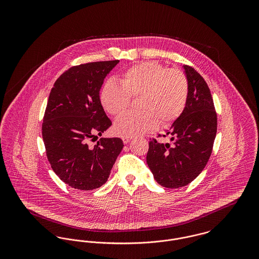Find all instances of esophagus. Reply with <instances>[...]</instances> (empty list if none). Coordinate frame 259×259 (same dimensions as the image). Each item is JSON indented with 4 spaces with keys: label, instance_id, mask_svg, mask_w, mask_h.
Listing matches in <instances>:
<instances>
[{
    "label": "esophagus",
    "instance_id": "34e87169",
    "mask_svg": "<svg viewBox=\"0 0 259 259\" xmlns=\"http://www.w3.org/2000/svg\"><path fill=\"white\" fill-rule=\"evenodd\" d=\"M122 141H123L124 144H128L130 141H131V138H122Z\"/></svg>",
    "mask_w": 259,
    "mask_h": 259
}]
</instances>
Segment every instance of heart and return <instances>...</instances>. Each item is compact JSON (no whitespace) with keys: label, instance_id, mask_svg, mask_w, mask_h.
<instances>
[{"label":"heart","instance_id":"obj_1","mask_svg":"<svg viewBox=\"0 0 259 259\" xmlns=\"http://www.w3.org/2000/svg\"><path fill=\"white\" fill-rule=\"evenodd\" d=\"M120 84L108 80L102 88L100 100L105 111L117 116L129 107L130 98H138L141 112L118 117L115 135L132 138L154 130L158 120L162 125L175 122L185 111L188 97V81L184 72L168 70L155 61L140 63L128 69Z\"/></svg>","mask_w":259,"mask_h":259}]
</instances>
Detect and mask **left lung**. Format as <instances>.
<instances>
[{"mask_svg": "<svg viewBox=\"0 0 259 259\" xmlns=\"http://www.w3.org/2000/svg\"><path fill=\"white\" fill-rule=\"evenodd\" d=\"M183 68L188 81L186 106L163 135L170 136L174 145L150 139L147 154L154 180L167 188L183 187L197 178L209 161L217 135L218 118L207 82L192 67Z\"/></svg>", "mask_w": 259, "mask_h": 259, "instance_id": "obj_1", "label": "left lung"}]
</instances>
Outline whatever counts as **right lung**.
<instances>
[{
    "label": "right lung",
    "mask_w": 259,
    "mask_h": 259,
    "mask_svg": "<svg viewBox=\"0 0 259 259\" xmlns=\"http://www.w3.org/2000/svg\"><path fill=\"white\" fill-rule=\"evenodd\" d=\"M118 63L72 67L50 91L41 127L47 156L62 182L75 189L93 190L106 184L123 148L119 138H101L94 146L88 143L111 125L100 101V89Z\"/></svg>",
    "instance_id": "obj_1"
}]
</instances>
